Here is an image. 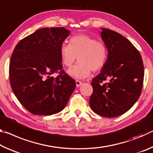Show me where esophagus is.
<instances>
[{"instance_id":"1","label":"esophagus","mask_w":153,"mask_h":153,"mask_svg":"<svg viewBox=\"0 0 153 153\" xmlns=\"http://www.w3.org/2000/svg\"><path fill=\"white\" fill-rule=\"evenodd\" d=\"M76 86L77 87H79V86H80L82 84V82L79 81V80H76Z\"/></svg>"}]
</instances>
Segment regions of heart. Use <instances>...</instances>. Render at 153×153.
<instances>
[{"mask_svg": "<svg viewBox=\"0 0 153 153\" xmlns=\"http://www.w3.org/2000/svg\"><path fill=\"white\" fill-rule=\"evenodd\" d=\"M62 63L65 67L71 66L77 60L79 62L69 69L67 73L76 79H82L89 77L91 70L102 69L107 61V46L101 41L87 34L72 36L69 44L63 43L60 46Z\"/></svg>", "mask_w": 153, "mask_h": 153, "instance_id": "heart-1", "label": "heart"}]
</instances>
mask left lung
I'll use <instances>...</instances> for the list:
<instances>
[{
    "instance_id": "8db88e82",
    "label": "left lung",
    "mask_w": 153,
    "mask_h": 153,
    "mask_svg": "<svg viewBox=\"0 0 153 153\" xmlns=\"http://www.w3.org/2000/svg\"><path fill=\"white\" fill-rule=\"evenodd\" d=\"M100 36L108 50L107 59L92 79L89 103L98 115L115 117L130 109L140 96L143 62L139 51L122 35L102 28Z\"/></svg>"
}]
</instances>
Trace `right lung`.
I'll use <instances>...</instances> for the list:
<instances>
[{
  "label": "right lung",
  "instance_id": "obj_1",
  "mask_svg": "<svg viewBox=\"0 0 153 153\" xmlns=\"http://www.w3.org/2000/svg\"><path fill=\"white\" fill-rule=\"evenodd\" d=\"M69 34L64 27L41 28L20 40L13 52L10 84L19 102L33 115L60 112L76 88L75 80L62 70L60 55V46Z\"/></svg>",
  "mask_w": 153,
  "mask_h": 153
}]
</instances>
